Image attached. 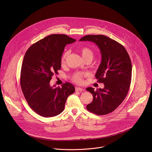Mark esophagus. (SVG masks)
Wrapping results in <instances>:
<instances>
[{"mask_svg": "<svg viewBox=\"0 0 152 152\" xmlns=\"http://www.w3.org/2000/svg\"><path fill=\"white\" fill-rule=\"evenodd\" d=\"M75 91H84V89L80 87H75Z\"/></svg>", "mask_w": 152, "mask_h": 152, "instance_id": "1", "label": "esophagus"}]
</instances>
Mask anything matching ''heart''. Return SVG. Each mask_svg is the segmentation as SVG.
I'll return each instance as SVG.
<instances>
[{
  "mask_svg": "<svg viewBox=\"0 0 152 152\" xmlns=\"http://www.w3.org/2000/svg\"><path fill=\"white\" fill-rule=\"evenodd\" d=\"M80 53L84 59L87 58H90L92 60L94 57V52L88 47H83L80 49ZM68 54V51H65L61 57V64H63L65 62L66 58ZM86 75L82 72H76L72 77V80L77 83L81 84L83 82V78Z\"/></svg>",
  "mask_w": 152,
  "mask_h": 152,
  "instance_id": "obj_1",
  "label": "heart"
}]
</instances>
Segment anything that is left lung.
<instances>
[{
	"label": "left lung",
	"mask_w": 152,
	"mask_h": 152,
	"mask_svg": "<svg viewBox=\"0 0 152 152\" xmlns=\"http://www.w3.org/2000/svg\"><path fill=\"white\" fill-rule=\"evenodd\" d=\"M80 41L96 44L102 57L95 77L104 88L96 91L87 88L93 96L87 110L98 115L108 114L121 105L129 89L132 68L129 56L122 44L104 35H87Z\"/></svg>",
	"instance_id": "obj_1"
}]
</instances>
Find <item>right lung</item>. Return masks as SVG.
<instances>
[{"label":"right lung","mask_w":152,"mask_h":152,"mask_svg":"<svg viewBox=\"0 0 152 152\" xmlns=\"http://www.w3.org/2000/svg\"><path fill=\"white\" fill-rule=\"evenodd\" d=\"M75 41L65 34H51L31 45L24 55L20 73L22 92L30 107L42 116L61 113L68 96L75 92L69 83L54 88L50 81L61 69L66 44Z\"/></svg>","instance_id":"add662e5"}]
</instances>
